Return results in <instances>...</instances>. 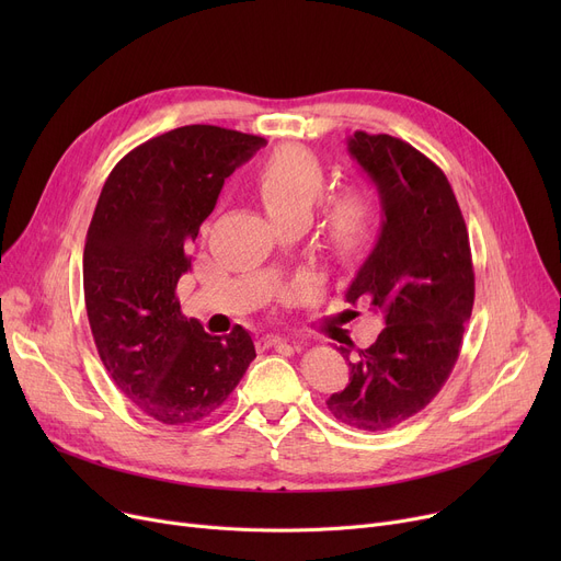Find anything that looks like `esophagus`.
Here are the masks:
<instances>
[{"label":"esophagus","instance_id":"34e87169","mask_svg":"<svg viewBox=\"0 0 561 561\" xmlns=\"http://www.w3.org/2000/svg\"><path fill=\"white\" fill-rule=\"evenodd\" d=\"M263 345H265V347H279V350H296V345L288 343V341L282 339V336H275V334L263 336Z\"/></svg>","mask_w":561,"mask_h":561}]
</instances>
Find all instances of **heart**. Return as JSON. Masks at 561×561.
I'll return each instance as SVG.
<instances>
[{
  "mask_svg": "<svg viewBox=\"0 0 561 561\" xmlns=\"http://www.w3.org/2000/svg\"><path fill=\"white\" fill-rule=\"evenodd\" d=\"M328 174L320 159L298 145L275 150L256 172V191L265 211L277 222L309 220ZM379 209L366 186L339 188L322 209V231L332 254L341 261L359 256L375 239Z\"/></svg>",
  "mask_w": 561,
  "mask_h": 561,
  "instance_id": "b5f03b06",
  "label": "heart"
}]
</instances>
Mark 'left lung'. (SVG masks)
I'll list each match as a JSON object with an SVG mask.
<instances>
[{"label": "left lung", "instance_id": "1", "mask_svg": "<svg viewBox=\"0 0 561 561\" xmlns=\"http://www.w3.org/2000/svg\"><path fill=\"white\" fill-rule=\"evenodd\" d=\"M350 154L377 186L381 231L350 284L347 302L385 313L377 341L352 355L350 385L330 396L336 421L385 432L416 416L448 381L476 300L468 229L448 176L416 147L355 131Z\"/></svg>", "mask_w": 561, "mask_h": 561}]
</instances>
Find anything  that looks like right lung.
<instances>
[{
    "label": "right lung",
    "instance_id": "1",
    "mask_svg": "<svg viewBox=\"0 0 561 561\" xmlns=\"http://www.w3.org/2000/svg\"><path fill=\"white\" fill-rule=\"evenodd\" d=\"M263 145L186 125L134 147L100 193L83 248L88 322L115 387L163 425L216 414L256 357L241 325L225 339L206 334L174 290L225 180Z\"/></svg>",
    "mask_w": 561,
    "mask_h": 561
}]
</instances>
